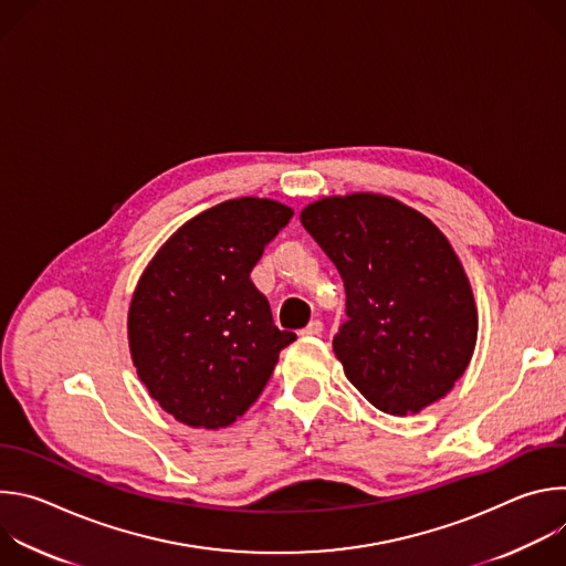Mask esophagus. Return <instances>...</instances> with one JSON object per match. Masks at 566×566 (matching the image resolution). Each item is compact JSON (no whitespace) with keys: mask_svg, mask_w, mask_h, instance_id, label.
<instances>
[{"mask_svg":"<svg viewBox=\"0 0 566 566\" xmlns=\"http://www.w3.org/2000/svg\"><path fill=\"white\" fill-rule=\"evenodd\" d=\"M322 332H325V325H322L319 319H311L308 325H306L300 334H302V336H319Z\"/></svg>","mask_w":566,"mask_h":566,"instance_id":"esophagus-1","label":"esophagus"}]
</instances>
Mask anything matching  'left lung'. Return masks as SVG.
<instances>
[{
    "label": "left lung",
    "instance_id": "1",
    "mask_svg": "<svg viewBox=\"0 0 566 566\" xmlns=\"http://www.w3.org/2000/svg\"><path fill=\"white\" fill-rule=\"evenodd\" d=\"M300 221L345 284L334 352L349 382L398 417L443 398L476 340L470 282L443 232L380 195L322 199Z\"/></svg>",
    "mask_w": 566,
    "mask_h": 566
}]
</instances>
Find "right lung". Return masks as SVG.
<instances>
[{
  "instance_id": "add662e5",
  "label": "right lung",
  "mask_w": 566,
  "mask_h": 566,
  "mask_svg": "<svg viewBox=\"0 0 566 566\" xmlns=\"http://www.w3.org/2000/svg\"><path fill=\"white\" fill-rule=\"evenodd\" d=\"M291 217L269 199L223 201L181 226L143 273L129 349L149 396L177 421L208 430L237 421L295 340L251 280Z\"/></svg>"
}]
</instances>
